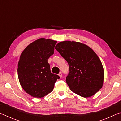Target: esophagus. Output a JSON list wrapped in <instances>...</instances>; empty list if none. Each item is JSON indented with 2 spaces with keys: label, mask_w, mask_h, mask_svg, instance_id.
I'll return each mask as SVG.
<instances>
[{
  "label": "esophagus",
  "mask_w": 121,
  "mask_h": 121,
  "mask_svg": "<svg viewBox=\"0 0 121 121\" xmlns=\"http://www.w3.org/2000/svg\"><path fill=\"white\" fill-rule=\"evenodd\" d=\"M59 76H60V78H61V77H62V73H59Z\"/></svg>",
  "instance_id": "1"
}]
</instances>
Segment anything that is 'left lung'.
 <instances>
[{
    "instance_id": "left-lung-1",
    "label": "left lung",
    "mask_w": 121,
    "mask_h": 121,
    "mask_svg": "<svg viewBox=\"0 0 121 121\" xmlns=\"http://www.w3.org/2000/svg\"><path fill=\"white\" fill-rule=\"evenodd\" d=\"M55 49L68 63L69 72L65 81L71 91L88 98L101 89L104 79L103 66L92 49L73 41L59 43Z\"/></svg>"
}]
</instances>
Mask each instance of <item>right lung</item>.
Returning a JSON list of instances; mask_svg holds the SVG:
<instances>
[{
    "label": "right lung",
    "instance_id": "add662e5",
    "mask_svg": "<svg viewBox=\"0 0 121 121\" xmlns=\"http://www.w3.org/2000/svg\"><path fill=\"white\" fill-rule=\"evenodd\" d=\"M56 41L39 38L29 45L22 52L18 63L17 75L22 87L35 98L51 92L60 78L51 73L48 59L53 54Z\"/></svg>",
    "mask_w": 121,
    "mask_h": 121
}]
</instances>
